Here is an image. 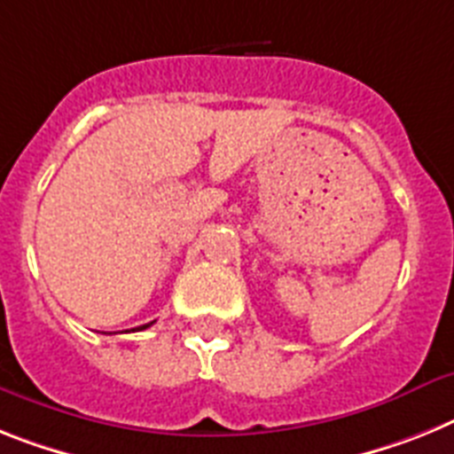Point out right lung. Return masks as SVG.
Returning a JSON list of instances; mask_svg holds the SVG:
<instances>
[{
    "label": "right lung",
    "mask_w": 454,
    "mask_h": 454,
    "mask_svg": "<svg viewBox=\"0 0 454 454\" xmlns=\"http://www.w3.org/2000/svg\"><path fill=\"white\" fill-rule=\"evenodd\" d=\"M152 323H154V321H152ZM152 323H147V325H140V327H133V330H145V327H150ZM127 333H129V330H127Z\"/></svg>",
    "instance_id": "add662e5"
}]
</instances>
